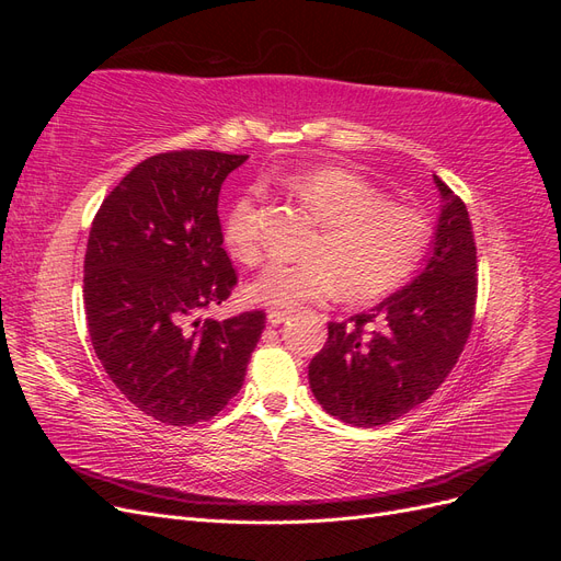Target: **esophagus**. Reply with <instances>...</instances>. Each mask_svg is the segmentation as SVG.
Masks as SVG:
<instances>
[{"label":"esophagus","mask_w":561,"mask_h":561,"mask_svg":"<svg viewBox=\"0 0 561 561\" xmlns=\"http://www.w3.org/2000/svg\"><path fill=\"white\" fill-rule=\"evenodd\" d=\"M287 318V311H278V309H271L268 313H266V320H268V325H280V322Z\"/></svg>","instance_id":"34e87169"}]
</instances>
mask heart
Wrapping results in <instances>:
<instances>
[{"label": "heart", "mask_w": 561, "mask_h": 561, "mask_svg": "<svg viewBox=\"0 0 561 561\" xmlns=\"http://www.w3.org/2000/svg\"><path fill=\"white\" fill-rule=\"evenodd\" d=\"M290 192L320 225L304 262H271L245 285L252 304L295 309L342 290L351 301L379 299L412 278L433 245L428 213L390 203L386 192L346 168H316L290 180ZM233 260L262 257L260 196L231 203L222 225Z\"/></svg>", "instance_id": "b5f03b06"}]
</instances>
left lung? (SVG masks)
Masks as SVG:
<instances>
[{
	"instance_id": "1",
	"label": "left lung",
	"mask_w": 561,
	"mask_h": 561,
	"mask_svg": "<svg viewBox=\"0 0 561 561\" xmlns=\"http://www.w3.org/2000/svg\"><path fill=\"white\" fill-rule=\"evenodd\" d=\"M443 194L426 268L371 311L330 322L309 365L328 414L371 428L426 402L461 355L478 299V248L466 203L435 175Z\"/></svg>"
}]
</instances>
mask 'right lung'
<instances>
[{
    "label": "right lung",
    "instance_id": "right-lung-1",
    "mask_svg": "<svg viewBox=\"0 0 561 561\" xmlns=\"http://www.w3.org/2000/svg\"><path fill=\"white\" fill-rule=\"evenodd\" d=\"M248 154L149 157L95 213L83 304L98 360L140 412L165 426L208 421L239 393L264 311L196 320L239 276L219 225L222 182Z\"/></svg>",
    "mask_w": 561,
    "mask_h": 561
}]
</instances>
